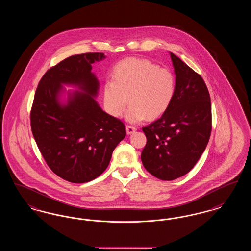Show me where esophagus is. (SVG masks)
Returning a JSON list of instances; mask_svg holds the SVG:
<instances>
[{
  "label": "esophagus",
  "mask_w": 251,
  "mask_h": 251,
  "mask_svg": "<svg viewBox=\"0 0 251 251\" xmlns=\"http://www.w3.org/2000/svg\"><path fill=\"white\" fill-rule=\"evenodd\" d=\"M126 131H127L128 134H131V133H133L134 131H136V128L133 127V126H131V125H127L126 126Z\"/></svg>",
  "instance_id": "1"
}]
</instances>
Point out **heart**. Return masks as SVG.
Wrapping results in <instances>:
<instances>
[{
    "mask_svg": "<svg viewBox=\"0 0 251 251\" xmlns=\"http://www.w3.org/2000/svg\"><path fill=\"white\" fill-rule=\"evenodd\" d=\"M175 94V79L167 69L152 62L129 57L113 69L112 80L103 86V103L108 113L121 117L127 106L126 120L137 123L154 120L167 111Z\"/></svg>",
    "mask_w": 251,
    "mask_h": 251,
    "instance_id": "heart-1",
    "label": "heart"
}]
</instances>
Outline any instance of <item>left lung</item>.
<instances>
[{
	"mask_svg": "<svg viewBox=\"0 0 251 251\" xmlns=\"http://www.w3.org/2000/svg\"><path fill=\"white\" fill-rule=\"evenodd\" d=\"M175 94L159 120L142 128L147 144L141 153L145 168L156 178L172 180L188 173L199 161L212 131V107L201 76L169 52Z\"/></svg>",
	"mask_w": 251,
	"mask_h": 251,
	"instance_id": "8db88e82",
	"label": "left lung"
}]
</instances>
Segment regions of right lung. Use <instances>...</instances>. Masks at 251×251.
<instances>
[{
    "mask_svg": "<svg viewBox=\"0 0 251 251\" xmlns=\"http://www.w3.org/2000/svg\"><path fill=\"white\" fill-rule=\"evenodd\" d=\"M105 57L101 52L76 54L50 68L38 84L31 110L32 132L47 165L74 183L99 177L126 136L123 122L96 101L100 83L91 65ZM64 85L77 89L67 92Z\"/></svg>",
    "mask_w": 251,
    "mask_h": 251,
    "instance_id": "1",
    "label": "right lung"
}]
</instances>
